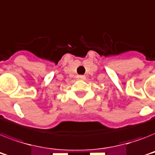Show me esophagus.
I'll return each mask as SVG.
<instances>
[{
  "label": "esophagus",
  "instance_id": "34e87169",
  "mask_svg": "<svg viewBox=\"0 0 155 155\" xmlns=\"http://www.w3.org/2000/svg\"><path fill=\"white\" fill-rule=\"evenodd\" d=\"M77 79L78 80H84L85 79V76L84 75H77Z\"/></svg>",
  "mask_w": 155,
  "mask_h": 155
}]
</instances>
